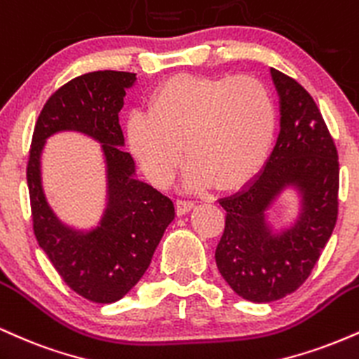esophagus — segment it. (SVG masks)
I'll return each instance as SVG.
<instances>
[{
  "label": "esophagus",
  "mask_w": 359,
  "mask_h": 359,
  "mask_svg": "<svg viewBox=\"0 0 359 359\" xmlns=\"http://www.w3.org/2000/svg\"><path fill=\"white\" fill-rule=\"evenodd\" d=\"M193 206H195V203L189 200H176V212H178V215L188 213Z\"/></svg>",
  "instance_id": "34e87169"
}]
</instances>
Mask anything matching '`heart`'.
Segmentation results:
<instances>
[{
	"label": "heart",
	"instance_id": "1",
	"mask_svg": "<svg viewBox=\"0 0 359 359\" xmlns=\"http://www.w3.org/2000/svg\"><path fill=\"white\" fill-rule=\"evenodd\" d=\"M279 112L271 88L252 75L176 77L154 90L147 112L128 121V142L153 183L166 187L189 159L188 181L245 183L273 146Z\"/></svg>",
	"mask_w": 359,
	"mask_h": 359
}]
</instances>
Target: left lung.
I'll list each match as a JSON object with an SVG mask.
<instances>
[{"instance_id": "1", "label": "left lung", "mask_w": 359, "mask_h": 359, "mask_svg": "<svg viewBox=\"0 0 359 359\" xmlns=\"http://www.w3.org/2000/svg\"><path fill=\"white\" fill-rule=\"evenodd\" d=\"M280 97V133L264 171L243 191L222 198L225 230L215 260L240 297L272 302L304 284L338 220L339 161L314 99L301 83L272 69ZM296 186L303 212L273 236L264 212L284 187Z\"/></svg>"}]
</instances>
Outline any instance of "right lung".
Listing matches in <instances>:
<instances>
[{
  "instance_id": "obj_1",
  "label": "right lung",
  "mask_w": 359,
  "mask_h": 359,
  "mask_svg": "<svg viewBox=\"0 0 359 359\" xmlns=\"http://www.w3.org/2000/svg\"><path fill=\"white\" fill-rule=\"evenodd\" d=\"M136 74L99 70L72 79L50 95L35 124L27 166L33 231L63 282L79 296L111 304L144 276L175 203L134 178V159L122 149L119 112ZM60 130H79L102 142L108 163L109 203L101 225L90 232L65 227L46 203L39 178L44 139Z\"/></svg>"
}]
</instances>
